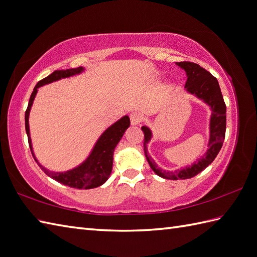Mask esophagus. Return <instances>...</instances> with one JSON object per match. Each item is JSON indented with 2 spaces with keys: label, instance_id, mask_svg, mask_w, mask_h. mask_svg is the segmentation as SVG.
Wrapping results in <instances>:
<instances>
[{
  "label": "esophagus",
  "instance_id": "34e87169",
  "mask_svg": "<svg viewBox=\"0 0 257 257\" xmlns=\"http://www.w3.org/2000/svg\"><path fill=\"white\" fill-rule=\"evenodd\" d=\"M130 121L131 124H134V126H136V124H140V122L142 121V117L138 112H133V114H130Z\"/></svg>",
  "mask_w": 257,
  "mask_h": 257
}]
</instances>
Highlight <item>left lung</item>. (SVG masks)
<instances>
[{"label": "left lung", "mask_w": 257, "mask_h": 257, "mask_svg": "<svg viewBox=\"0 0 257 257\" xmlns=\"http://www.w3.org/2000/svg\"><path fill=\"white\" fill-rule=\"evenodd\" d=\"M178 67L185 70L187 74V81L185 84L186 92L194 95L197 98L201 99L211 109V116L209 120V141L208 149L198 162H195L186 168L176 171H165L158 168L153 159L148 153V143L152 139V131L147 126H142L141 130L145 134L143 141V150L149 165L157 175L166 178V180H186L194 177L208 165L212 163L223 145L225 136V122H226V107L222 97L221 89H220L218 80L211 75L210 72L201 68L199 64L194 62H176Z\"/></svg>", "instance_id": "1"}]
</instances>
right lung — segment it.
Instances as JSON below:
<instances>
[{"mask_svg": "<svg viewBox=\"0 0 257 257\" xmlns=\"http://www.w3.org/2000/svg\"><path fill=\"white\" fill-rule=\"evenodd\" d=\"M84 71L85 69L83 67L67 70H57L50 75L45 77L44 80L39 81L31 95L28 107L25 112L26 134L28 137L29 147H31V151L36 162H37V164L40 166V169L49 177L53 178L55 181L63 185H67V186L77 189H91L98 187L108 180L112 169V160H114L112 157H114L115 148L118 145V142L122 138L124 131H126L130 126L129 117L123 116L115 123H112L111 126L107 128L97 139L91 153L88 154V157L83 161L81 164L75 166L74 169H71L65 172H51L49 170H47L44 165H41L35 157L31 138V130H29V114H31L34 99L36 97V95H37L39 87L61 79H67V77L70 76L81 74L84 72Z\"/></svg>", "mask_w": 257, "mask_h": 257, "instance_id": "obj_1", "label": "right lung"}]
</instances>
